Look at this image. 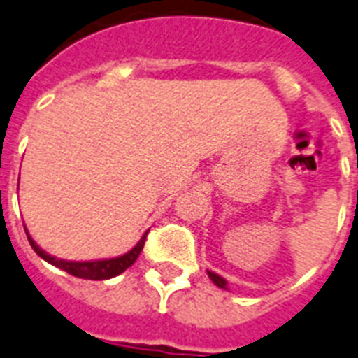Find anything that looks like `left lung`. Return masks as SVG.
I'll return each mask as SVG.
<instances>
[{"instance_id":"obj_1","label":"left lung","mask_w":358,"mask_h":358,"mask_svg":"<svg viewBox=\"0 0 358 358\" xmlns=\"http://www.w3.org/2000/svg\"><path fill=\"white\" fill-rule=\"evenodd\" d=\"M208 275H209V280L213 281L217 287H220V289H228V287H226V281L222 280L219 274H213V272H209V270H208Z\"/></svg>"}]
</instances>
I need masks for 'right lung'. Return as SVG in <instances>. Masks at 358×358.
I'll list each match as a JSON object with an SVG mask.
<instances>
[{
    "mask_svg": "<svg viewBox=\"0 0 358 358\" xmlns=\"http://www.w3.org/2000/svg\"><path fill=\"white\" fill-rule=\"evenodd\" d=\"M25 234H27V229H25ZM149 234V231H147ZM147 234L141 237L138 245L134 246L130 252L127 254L119 255V257H113V259H101V261H64V259H57L53 255H49L48 252H43L40 246L31 239V235L27 234V239L33 246V250L36 252L42 259H45L48 263L55 264L57 268H62L64 272H68V274L75 275V278H83V280H110V278H115L121 272L132 266L134 261L138 259V255L141 254V250H143L145 239H147Z\"/></svg>",
    "mask_w": 358,
    "mask_h": 358,
    "instance_id": "right-lung-1",
    "label": "right lung"
}]
</instances>
